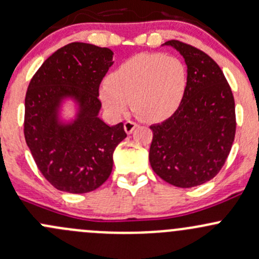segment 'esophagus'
Instances as JSON below:
<instances>
[{
  "mask_svg": "<svg viewBox=\"0 0 259 259\" xmlns=\"http://www.w3.org/2000/svg\"><path fill=\"white\" fill-rule=\"evenodd\" d=\"M138 126H139V125L135 121H132V120L125 121V124H124L125 133H126V134H132V133L134 132L135 127H138Z\"/></svg>",
  "mask_w": 259,
  "mask_h": 259,
  "instance_id": "34e87169",
  "label": "esophagus"
}]
</instances>
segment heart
Segmentation results:
<instances>
[{"mask_svg": "<svg viewBox=\"0 0 259 259\" xmlns=\"http://www.w3.org/2000/svg\"><path fill=\"white\" fill-rule=\"evenodd\" d=\"M187 87L181 59L162 53H140L119 65L100 88V99L113 115H122L132 100L139 119L162 121L178 110Z\"/></svg>", "mask_w": 259, "mask_h": 259, "instance_id": "heart-1", "label": "heart"}]
</instances>
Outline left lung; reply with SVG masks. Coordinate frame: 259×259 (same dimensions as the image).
I'll return each mask as SVG.
<instances>
[{
  "label": "left lung",
  "instance_id": "1",
  "mask_svg": "<svg viewBox=\"0 0 259 259\" xmlns=\"http://www.w3.org/2000/svg\"><path fill=\"white\" fill-rule=\"evenodd\" d=\"M187 65V87L178 110L151 125L152 170L174 186L194 187L213 179L232 148L235 99L219 64L205 52L171 39Z\"/></svg>",
  "mask_w": 259,
  "mask_h": 259
}]
</instances>
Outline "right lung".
I'll return each mask as SVG.
<instances>
[{
    "label": "right lung",
    "instance_id": "obj_1",
    "mask_svg": "<svg viewBox=\"0 0 259 259\" xmlns=\"http://www.w3.org/2000/svg\"><path fill=\"white\" fill-rule=\"evenodd\" d=\"M113 51L74 42L48 57L29 81L24 99V139L52 186L87 194L113 170V154L126 138L122 122L99 118V85L113 65ZM77 105L74 119H60L65 100Z\"/></svg>",
    "mask_w": 259,
    "mask_h": 259
}]
</instances>
